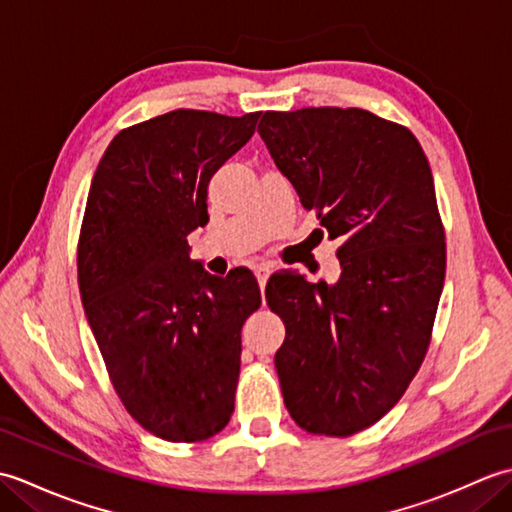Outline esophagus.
Segmentation results:
<instances>
[{
    "mask_svg": "<svg viewBox=\"0 0 512 512\" xmlns=\"http://www.w3.org/2000/svg\"><path fill=\"white\" fill-rule=\"evenodd\" d=\"M268 275H270V266L262 264V266H257V268H255V277H257V284H259V290H262V295H264V288H266Z\"/></svg>",
    "mask_w": 512,
    "mask_h": 512,
    "instance_id": "1",
    "label": "esophagus"
}]
</instances>
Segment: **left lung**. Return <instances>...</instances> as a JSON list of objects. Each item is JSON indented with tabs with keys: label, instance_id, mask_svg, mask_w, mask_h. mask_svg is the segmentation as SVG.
Segmentation results:
<instances>
[{
	"label": "left lung",
	"instance_id": "obj_1",
	"mask_svg": "<svg viewBox=\"0 0 512 512\" xmlns=\"http://www.w3.org/2000/svg\"><path fill=\"white\" fill-rule=\"evenodd\" d=\"M257 132L343 239L334 286L286 270L266 301L286 325L275 367L292 420L347 438L396 405L429 350L447 273L429 160L407 127L358 107L266 112Z\"/></svg>",
	"mask_w": 512,
	"mask_h": 512
}]
</instances>
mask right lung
<instances>
[{"instance_id":"obj_1","label":"right lung","mask_w":512,"mask_h":512,"mask_svg":"<svg viewBox=\"0 0 512 512\" xmlns=\"http://www.w3.org/2000/svg\"><path fill=\"white\" fill-rule=\"evenodd\" d=\"M262 112L176 110L123 129L96 167L79 235V290L118 398L167 442L220 433L235 409L242 325L259 306L248 268L226 277L189 257L209 222L213 173Z\"/></svg>"}]
</instances>
